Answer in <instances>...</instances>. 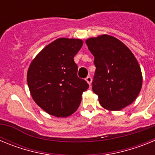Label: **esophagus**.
<instances>
[{"mask_svg":"<svg viewBox=\"0 0 155 155\" xmlns=\"http://www.w3.org/2000/svg\"><path fill=\"white\" fill-rule=\"evenodd\" d=\"M85 80H86V81H87V83H88V84H89V85H91V81H92V79H91V77H87Z\"/></svg>","mask_w":155,"mask_h":155,"instance_id":"esophagus-1","label":"esophagus"}]
</instances>
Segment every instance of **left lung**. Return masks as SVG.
Here are the masks:
<instances>
[{
  "label": "left lung",
  "instance_id": "1",
  "mask_svg": "<svg viewBox=\"0 0 155 155\" xmlns=\"http://www.w3.org/2000/svg\"><path fill=\"white\" fill-rule=\"evenodd\" d=\"M96 67L92 90L104 109L119 111L130 105L141 90V70L130 50L115 37L101 35L85 41Z\"/></svg>",
  "mask_w": 155,
  "mask_h": 155
}]
</instances>
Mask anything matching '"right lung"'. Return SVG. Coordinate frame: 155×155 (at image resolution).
<instances>
[{"mask_svg":"<svg viewBox=\"0 0 155 155\" xmlns=\"http://www.w3.org/2000/svg\"><path fill=\"white\" fill-rule=\"evenodd\" d=\"M83 41L59 38L45 46L32 60L27 72L30 94L48 114L67 117L78 109L82 93L89 85L79 78L74 57Z\"/></svg>","mask_w":155,"mask_h":155,"instance_id":"add662e5","label":"right lung"}]
</instances>
